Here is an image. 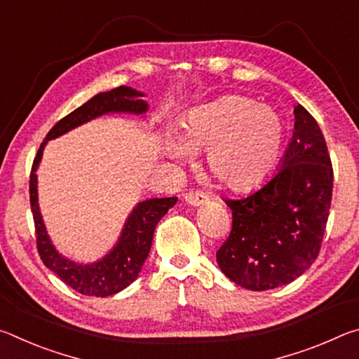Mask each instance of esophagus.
<instances>
[{"label":"esophagus","mask_w":359,"mask_h":359,"mask_svg":"<svg viewBox=\"0 0 359 359\" xmlns=\"http://www.w3.org/2000/svg\"><path fill=\"white\" fill-rule=\"evenodd\" d=\"M184 199H185V203L188 205H193V208H199V205H203V204L208 203V196H205L203 191H190V193H187L185 196H184Z\"/></svg>","instance_id":"obj_1"}]
</instances>
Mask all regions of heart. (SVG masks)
Here are the masks:
<instances>
[{
  "mask_svg": "<svg viewBox=\"0 0 359 359\" xmlns=\"http://www.w3.org/2000/svg\"><path fill=\"white\" fill-rule=\"evenodd\" d=\"M184 137L168 131L165 154L191 161L208 150L209 171L231 190H248L267 179L280 160L287 126L277 109L245 96H223L193 107L182 123Z\"/></svg>",
  "mask_w": 359,
  "mask_h": 359,
  "instance_id": "1",
  "label": "heart"
}]
</instances>
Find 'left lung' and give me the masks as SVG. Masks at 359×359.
I'll return each instance as SVG.
<instances>
[{"label":"left lung","instance_id":"left-lung-1","mask_svg":"<svg viewBox=\"0 0 359 359\" xmlns=\"http://www.w3.org/2000/svg\"><path fill=\"white\" fill-rule=\"evenodd\" d=\"M332 166L320 126L294 106V131L276 174L241 199H226L233 228L217 263L252 291L288 285L318 257L330 217Z\"/></svg>","mask_w":359,"mask_h":359}]
</instances>
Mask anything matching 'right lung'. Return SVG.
I'll list each match as a JSON object with an SVG mask.
<instances>
[{
	"mask_svg": "<svg viewBox=\"0 0 359 359\" xmlns=\"http://www.w3.org/2000/svg\"><path fill=\"white\" fill-rule=\"evenodd\" d=\"M144 96V92L126 87V85L95 95L92 100H88L85 104L55 123V126L47 133L33 161L32 175H29V203H32L39 257L42 263L60 280L85 296H111L125 290L136 280L149 257L156 224L168 214L169 209L174 208L177 198H150L145 201H139L125 220L120 238L111 250L93 263H77L60 253L47 233L44 218H42L39 209L36 171H38L48 141L63 136L77 126L106 114H133L144 117L149 111L147 101L142 100Z\"/></svg>",
	"mask_w": 359,
	"mask_h": 359,
	"instance_id": "right-lung-1",
	"label": "right lung"
}]
</instances>
